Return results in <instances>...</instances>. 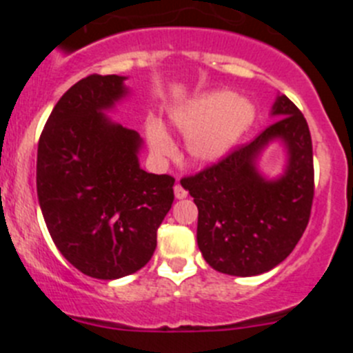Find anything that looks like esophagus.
<instances>
[{
  "mask_svg": "<svg viewBox=\"0 0 353 353\" xmlns=\"http://www.w3.org/2000/svg\"><path fill=\"white\" fill-rule=\"evenodd\" d=\"M187 196V191L185 189H183L182 185H180V183H176V185H174V198L176 199H183Z\"/></svg>",
  "mask_w": 353,
  "mask_h": 353,
  "instance_id": "esophagus-1",
  "label": "esophagus"
}]
</instances>
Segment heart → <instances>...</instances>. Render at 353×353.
<instances>
[{
	"label": "heart",
	"mask_w": 353,
	"mask_h": 353,
	"mask_svg": "<svg viewBox=\"0 0 353 353\" xmlns=\"http://www.w3.org/2000/svg\"><path fill=\"white\" fill-rule=\"evenodd\" d=\"M256 109L233 92H210L196 97L171 113L170 123L187 141V155L198 166H208L226 157L252 125ZM146 141L154 154H174L170 134L159 123L146 125Z\"/></svg>",
	"instance_id": "1"
}]
</instances>
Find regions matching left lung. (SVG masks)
<instances>
[{"label":"left lung","instance_id":"1","mask_svg":"<svg viewBox=\"0 0 353 353\" xmlns=\"http://www.w3.org/2000/svg\"><path fill=\"white\" fill-rule=\"evenodd\" d=\"M272 121L256 139L182 187L198 207V248L217 272L251 277L288 258L310 223L314 194L313 145L307 121L286 95H277ZM272 142L285 148L281 174L270 179L259 159Z\"/></svg>","mask_w":353,"mask_h":353}]
</instances>
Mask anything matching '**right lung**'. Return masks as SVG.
<instances>
[{
  "instance_id": "right-lung-1",
  "label": "right lung",
  "mask_w": 353,
  "mask_h": 353,
  "mask_svg": "<svg viewBox=\"0 0 353 353\" xmlns=\"http://www.w3.org/2000/svg\"><path fill=\"white\" fill-rule=\"evenodd\" d=\"M125 81H77L49 114L37 154V194L52 242L77 270L105 281L148 263L174 199L173 176L139 166V134L108 117L130 95Z\"/></svg>"
}]
</instances>
